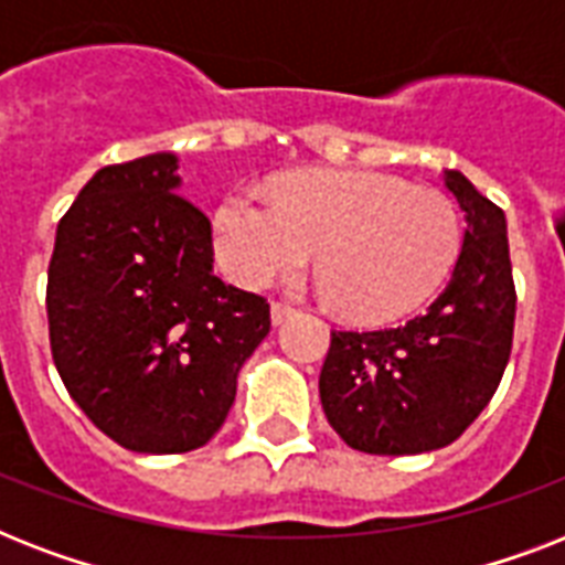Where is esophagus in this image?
<instances>
[{
  "mask_svg": "<svg viewBox=\"0 0 565 565\" xmlns=\"http://www.w3.org/2000/svg\"><path fill=\"white\" fill-rule=\"evenodd\" d=\"M292 313H296V310H292L290 305H284V301H273V326H281V322H287Z\"/></svg>",
  "mask_w": 565,
  "mask_h": 565,
  "instance_id": "1",
  "label": "esophagus"
}]
</instances>
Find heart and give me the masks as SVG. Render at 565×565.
<instances>
[{"label":"heart","mask_w":565,"mask_h":565,"mask_svg":"<svg viewBox=\"0 0 565 565\" xmlns=\"http://www.w3.org/2000/svg\"><path fill=\"white\" fill-rule=\"evenodd\" d=\"M211 239L222 273L246 290L290 278L319 248L337 308L358 322H393L455 273L463 222L434 188L384 172L305 170L273 195L231 190L213 211Z\"/></svg>","instance_id":"heart-1"}]
</instances>
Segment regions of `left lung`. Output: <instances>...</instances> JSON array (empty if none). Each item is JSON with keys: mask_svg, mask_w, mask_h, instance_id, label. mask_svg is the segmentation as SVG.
Returning a JSON list of instances; mask_svg holds the SVG:
<instances>
[{"mask_svg": "<svg viewBox=\"0 0 565 565\" xmlns=\"http://www.w3.org/2000/svg\"><path fill=\"white\" fill-rule=\"evenodd\" d=\"M446 188L466 211L448 287L398 328L331 331L319 375L328 425L366 455H422L455 443L490 404L513 349L516 284L508 222L457 170Z\"/></svg>", "mask_w": 565, "mask_h": 565, "instance_id": "8db88e82", "label": "left lung"}]
</instances>
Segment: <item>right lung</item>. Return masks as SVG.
Returning <instances> with one entry per match:
<instances>
[{"instance_id":"1","label":"right lung","mask_w":565,"mask_h":565,"mask_svg":"<svg viewBox=\"0 0 565 565\" xmlns=\"http://www.w3.org/2000/svg\"><path fill=\"white\" fill-rule=\"evenodd\" d=\"M158 152L93 175L49 260V345L84 416L128 451L184 455L222 428L269 334L264 296L213 273L211 220Z\"/></svg>"}]
</instances>
